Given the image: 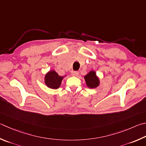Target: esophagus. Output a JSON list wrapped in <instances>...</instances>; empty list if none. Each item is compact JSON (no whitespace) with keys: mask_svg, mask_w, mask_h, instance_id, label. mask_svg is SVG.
<instances>
[{"mask_svg":"<svg viewBox=\"0 0 146 146\" xmlns=\"http://www.w3.org/2000/svg\"><path fill=\"white\" fill-rule=\"evenodd\" d=\"M71 75H72L73 76H77L78 75V72L76 71H71Z\"/></svg>","mask_w":146,"mask_h":146,"instance_id":"esophagus-1","label":"esophagus"}]
</instances>
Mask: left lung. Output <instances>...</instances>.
Instances as JSON below:
<instances>
[{
  "mask_svg": "<svg viewBox=\"0 0 146 146\" xmlns=\"http://www.w3.org/2000/svg\"><path fill=\"white\" fill-rule=\"evenodd\" d=\"M84 80L86 81L87 86L90 89H94L98 87L100 84V80L98 76L96 75V71L91 70L84 76Z\"/></svg>",
  "mask_w": 146,
  "mask_h": 146,
  "instance_id": "8db88e82",
  "label": "left lung"
}]
</instances>
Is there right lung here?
Here are the masks:
<instances>
[{
    "label": "right lung",
    "mask_w": 146,
    "mask_h": 146,
    "mask_svg": "<svg viewBox=\"0 0 146 146\" xmlns=\"http://www.w3.org/2000/svg\"><path fill=\"white\" fill-rule=\"evenodd\" d=\"M66 76V75H59L55 70H50L44 76V84L50 89H57L60 86L62 80Z\"/></svg>",
    "instance_id": "obj_1"
}]
</instances>
